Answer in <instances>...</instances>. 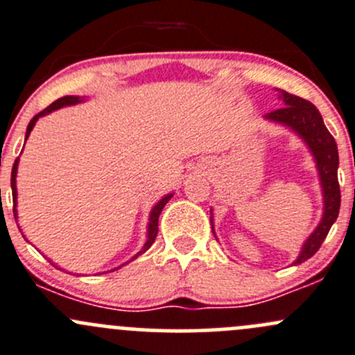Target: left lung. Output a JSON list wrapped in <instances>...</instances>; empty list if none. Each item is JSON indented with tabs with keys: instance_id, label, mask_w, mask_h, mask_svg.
<instances>
[{
	"instance_id": "1",
	"label": "left lung",
	"mask_w": 355,
	"mask_h": 355,
	"mask_svg": "<svg viewBox=\"0 0 355 355\" xmlns=\"http://www.w3.org/2000/svg\"><path fill=\"white\" fill-rule=\"evenodd\" d=\"M280 98L286 105L265 114V119L291 128L294 133H297L306 141L314 160H316L321 189H323V217H321V222L314 229L311 236L306 239L301 254L294 261V265H297V263L311 258L320 250L324 237L328 236L331 225L338 217V210H340V186H338L337 176L338 150L335 138L327 130L320 111L314 107L311 102L284 92V90H280ZM211 232L215 236L214 222H211Z\"/></svg>"
}]
</instances>
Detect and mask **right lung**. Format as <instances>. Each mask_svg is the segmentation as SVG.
Here are the masks:
<instances>
[{"instance_id":"obj_1","label":"right lung","mask_w":355,"mask_h":355,"mask_svg":"<svg viewBox=\"0 0 355 355\" xmlns=\"http://www.w3.org/2000/svg\"><path fill=\"white\" fill-rule=\"evenodd\" d=\"M82 101H83V98H80V97H76V96H64V97L58 98V101H54L53 104L49 105V107H46V109H44V111L39 112V114H35L34 118L31 119V123H28V126H27V133H25V140H27V138H28V135H31L32 128H34V124L37 123V119L41 118V116L49 114V112L56 111V109H60V107H64V105L78 104V102H82ZM18 159H20V157H17V160H15V164H13V169H12V195H13V215H15V220H17V169H18ZM0 191H1V189H0ZM171 198H173V193H169V195L164 196V198L160 200V202L152 208L150 218H148L147 241H145L144 248H141V250L138 251V253L135 254V257L131 258V259L140 257L141 253H145V251H147L148 248H150L152 244H153V241H155V237H157V232H159V215H160V211L164 210V207H166V203L169 202ZM51 265H54V263L51 261ZM54 266H56V265H54ZM118 268H121V266H118ZM118 268H114V270H118ZM114 270H111V272H114Z\"/></svg>"}]
</instances>
